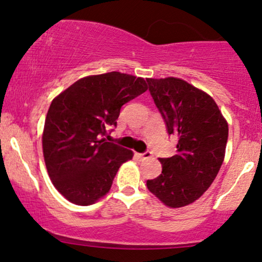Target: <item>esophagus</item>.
<instances>
[{"instance_id":"1","label":"esophagus","mask_w":262,"mask_h":262,"mask_svg":"<svg viewBox=\"0 0 262 262\" xmlns=\"http://www.w3.org/2000/svg\"><path fill=\"white\" fill-rule=\"evenodd\" d=\"M137 156L140 159V160H145V159L151 158V152L145 151V152H141V154H137Z\"/></svg>"}]
</instances>
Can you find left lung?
Listing matches in <instances>:
<instances>
[{
    "label": "left lung",
    "instance_id": "obj_1",
    "mask_svg": "<svg viewBox=\"0 0 262 262\" xmlns=\"http://www.w3.org/2000/svg\"><path fill=\"white\" fill-rule=\"evenodd\" d=\"M155 106L176 135L177 152L159 159L161 173L146 186L165 206H187L206 192L223 164L228 123L214 100L176 77L146 79Z\"/></svg>",
    "mask_w": 262,
    "mask_h": 262
}]
</instances>
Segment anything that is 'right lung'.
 Returning a JSON list of instances; mask_svg holds the SVG:
<instances>
[{"label": "right lung", "mask_w": 262, "mask_h": 262, "mask_svg": "<svg viewBox=\"0 0 262 262\" xmlns=\"http://www.w3.org/2000/svg\"><path fill=\"white\" fill-rule=\"evenodd\" d=\"M146 90L141 77L112 71L77 80L54 98L45 118L43 154L53 185L66 200L89 206L110 191L133 151L102 137L117 125L123 104Z\"/></svg>", "instance_id": "right-lung-1"}]
</instances>
